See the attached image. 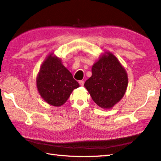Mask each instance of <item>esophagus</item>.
Listing matches in <instances>:
<instances>
[{
    "label": "esophagus",
    "mask_w": 161,
    "mask_h": 161,
    "mask_svg": "<svg viewBox=\"0 0 161 161\" xmlns=\"http://www.w3.org/2000/svg\"><path fill=\"white\" fill-rule=\"evenodd\" d=\"M79 84H80V85L81 86H83V85H84V81H83V80H80V81H79Z\"/></svg>",
    "instance_id": "esophagus-1"
}]
</instances>
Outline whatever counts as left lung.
I'll return each mask as SVG.
<instances>
[{
	"instance_id": "8db88e82",
	"label": "left lung",
	"mask_w": 161,
	"mask_h": 161,
	"mask_svg": "<svg viewBox=\"0 0 161 161\" xmlns=\"http://www.w3.org/2000/svg\"><path fill=\"white\" fill-rule=\"evenodd\" d=\"M127 85L125 69L118 59L108 52L92 66V76L84 86L98 106L109 109L123 97Z\"/></svg>"
}]
</instances>
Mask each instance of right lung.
<instances>
[{
    "instance_id": "obj_1",
    "label": "right lung",
    "mask_w": 161,
    "mask_h": 161,
    "mask_svg": "<svg viewBox=\"0 0 161 161\" xmlns=\"http://www.w3.org/2000/svg\"><path fill=\"white\" fill-rule=\"evenodd\" d=\"M36 87L42 97L53 106L66 102L78 83L61 64L60 58L52 54L42 64L36 78Z\"/></svg>"
}]
</instances>
